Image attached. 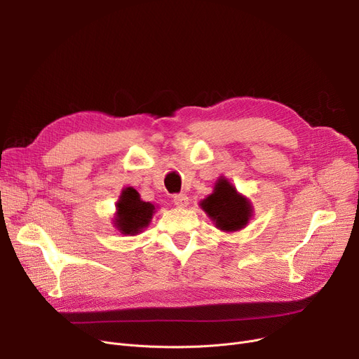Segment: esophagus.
<instances>
[{
  "label": "esophagus",
  "mask_w": 359,
  "mask_h": 359,
  "mask_svg": "<svg viewBox=\"0 0 359 359\" xmlns=\"http://www.w3.org/2000/svg\"><path fill=\"white\" fill-rule=\"evenodd\" d=\"M173 202L176 206H179V208H184V206L189 205V198H187L184 194H180L173 198Z\"/></svg>",
  "instance_id": "obj_1"
}]
</instances>
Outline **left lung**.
I'll return each mask as SVG.
<instances>
[{
	"label": "left lung",
	"mask_w": 359,
	"mask_h": 359,
	"mask_svg": "<svg viewBox=\"0 0 359 359\" xmlns=\"http://www.w3.org/2000/svg\"><path fill=\"white\" fill-rule=\"evenodd\" d=\"M201 208L208 214L217 229L227 233L246 227L253 214L250 201L240 195L225 177L217 180L214 192L201 202Z\"/></svg>",
	"instance_id": "1"
}]
</instances>
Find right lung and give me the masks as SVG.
I'll return each instance as SVG.
<instances>
[{"instance_id":"add662e5","label":"right lung","mask_w":359,"mask_h":359,"mask_svg":"<svg viewBox=\"0 0 359 359\" xmlns=\"http://www.w3.org/2000/svg\"><path fill=\"white\" fill-rule=\"evenodd\" d=\"M156 206L144 202L134 187H125L116 202L115 227L125 236H137L153 218Z\"/></svg>"}]
</instances>
